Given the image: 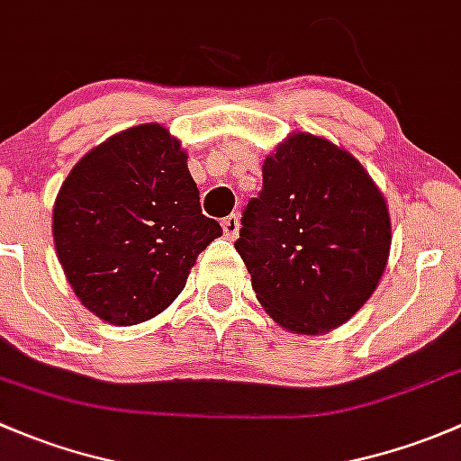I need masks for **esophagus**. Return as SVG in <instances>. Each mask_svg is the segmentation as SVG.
Returning <instances> with one entry per match:
<instances>
[{
  "instance_id": "1",
  "label": "esophagus",
  "mask_w": 461,
  "mask_h": 461,
  "mask_svg": "<svg viewBox=\"0 0 461 461\" xmlns=\"http://www.w3.org/2000/svg\"><path fill=\"white\" fill-rule=\"evenodd\" d=\"M221 229H224V235L229 237V240H235V237L240 235V217L229 215L221 221Z\"/></svg>"
}]
</instances>
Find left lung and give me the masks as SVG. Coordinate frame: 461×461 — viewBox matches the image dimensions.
<instances>
[{"label":"left lung","mask_w":461,"mask_h":461,"mask_svg":"<svg viewBox=\"0 0 461 461\" xmlns=\"http://www.w3.org/2000/svg\"><path fill=\"white\" fill-rule=\"evenodd\" d=\"M262 175V191L244 208L237 253L279 326L329 333L382 279L391 250L386 199L353 155L311 132L282 141Z\"/></svg>","instance_id":"8db88e82"}]
</instances>
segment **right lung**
<instances>
[{"instance_id": "right-lung-1", "label": "right lung", "mask_w": 461, "mask_h": 461, "mask_svg": "<svg viewBox=\"0 0 461 461\" xmlns=\"http://www.w3.org/2000/svg\"><path fill=\"white\" fill-rule=\"evenodd\" d=\"M221 235L202 215L179 140L159 124L108 137L57 193V258L99 320L132 326L159 315L186 286L197 255Z\"/></svg>"}]
</instances>
